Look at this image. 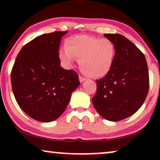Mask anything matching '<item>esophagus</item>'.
Segmentation results:
<instances>
[{"mask_svg": "<svg viewBox=\"0 0 160 160\" xmlns=\"http://www.w3.org/2000/svg\"><path fill=\"white\" fill-rule=\"evenodd\" d=\"M79 82H80V83H82V82H84V81H86L87 79H86V78H84V77H82V76H79Z\"/></svg>", "mask_w": 160, "mask_h": 160, "instance_id": "obj_1", "label": "esophagus"}]
</instances>
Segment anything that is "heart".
Returning <instances> with one entry per match:
<instances>
[{
  "label": "heart",
  "instance_id": "heart-1",
  "mask_svg": "<svg viewBox=\"0 0 160 160\" xmlns=\"http://www.w3.org/2000/svg\"><path fill=\"white\" fill-rule=\"evenodd\" d=\"M116 47L112 41L87 35L75 36L68 39L65 48L60 49V58L68 67L79 58L82 71L92 78L106 76L112 68Z\"/></svg>",
  "mask_w": 160,
  "mask_h": 160
}]
</instances>
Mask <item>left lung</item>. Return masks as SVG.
I'll list each match as a JSON object with an SVG mask.
<instances>
[{
    "mask_svg": "<svg viewBox=\"0 0 160 160\" xmlns=\"http://www.w3.org/2000/svg\"><path fill=\"white\" fill-rule=\"evenodd\" d=\"M116 47L108 73L97 82L93 106L107 120L117 122L136 112L145 101L149 87L148 65L144 54L120 34H104Z\"/></svg>",
    "mask_w": 160,
    "mask_h": 160,
    "instance_id": "8db88e82",
    "label": "left lung"
}]
</instances>
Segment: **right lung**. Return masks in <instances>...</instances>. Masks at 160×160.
Returning <instances> with one entry per match:
<instances>
[{
	"instance_id": "obj_1",
	"label": "right lung",
	"mask_w": 160,
	"mask_h": 160,
	"mask_svg": "<svg viewBox=\"0 0 160 160\" xmlns=\"http://www.w3.org/2000/svg\"><path fill=\"white\" fill-rule=\"evenodd\" d=\"M68 31L43 34L22 48L11 75L17 103L32 119L54 121L69 103L79 86L77 73L60 66L59 47Z\"/></svg>"
}]
</instances>
